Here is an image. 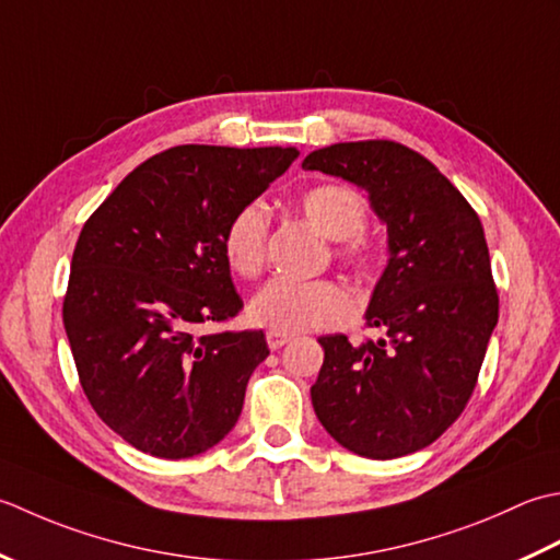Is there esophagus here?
I'll return each mask as SVG.
<instances>
[{
	"label": "esophagus",
	"instance_id": "esophagus-1",
	"mask_svg": "<svg viewBox=\"0 0 560 560\" xmlns=\"http://www.w3.org/2000/svg\"><path fill=\"white\" fill-rule=\"evenodd\" d=\"M266 340H268V348H270V350H278V348H282L284 343H290L292 336L280 334V330H268Z\"/></svg>",
	"mask_w": 560,
	"mask_h": 560
}]
</instances>
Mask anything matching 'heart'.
<instances>
[{"mask_svg":"<svg viewBox=\"0 0 560 560\" xmlns=\"http://www.w3.org/2000/svg\"><path fill=\"white\" fill-rule=\"evenodd\" d=\"M302 212L318 232L340 242L338 258L348 266L364 268L370 264V244L360 236L368 208L355 188L340 184L314 186L300 198ZM270 212L260 200L246 202L230 220L222 238V250L238 278H256L266 264V242ZM352 314V296L346 288L330 280H270L248 302V318L258 326L280 334L330 328L343 324Z\"/></svg>","mask_w":560,"mask_h":560,"instance_id":"1","label":"heart"}]
</instances>
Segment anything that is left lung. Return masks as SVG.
Returning a JSON list of instances; mask_svg holds the SVG:
<instances>
[{"label":"left lung","mask_w":560,"mask_h":560,"mask_svg":"<svg viewBox=\"0 0 560 560\" xmlns=\"http://www.w3.org/2000/svg\"><path fill=\"white\" fill-rule=\"evenodd\" d=\"M302 168L368 192L389 242L364 312L384 336L360 346L318 338L314 413L352 454H413L459 418L498 324L481 220L435 164L398 142H338L306 154Z\"/></svg>","instance_id":"1"}]
</instances>
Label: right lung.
<instances>
[{
    "label": "right lung",
    "mask_w": 560,
    "mask_h": 560,
    "mask_svg": "<svg viewBox=\"0 0 560 560\" xmlns=\"http://www.w3.org/2000/svg\"><path fill=\"white\" fill-rule=\"evenodd\" d=\"M296 156V147L180 144L137 166L86 220L65 330L89 404L135 450L188 459L242 416L270 352L264 330L198 328L244 306L224 230Z\"/></svg>",
    "instance_id": "right-lung-1"
}]
</instances>
